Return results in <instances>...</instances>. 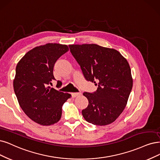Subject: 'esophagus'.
Wrapping results in <instances>:
<instances>
[{
  "mask_svg": "<svg viewBox=\"0 0 160 160\" xmlns=\"http://www.w3.org/2000/svg\"><path fill=\"white\" fill-rule=\"evenodd\" d=\"M71 95H72V98H76L77 96H78L80 95H81V93L80 92H76V93H71Z\"/></svg>",
  "mask_w": 160,
  "mask_h": 160,
  "instance_id": "obj_1",
  "label": "esophagus"
}]
</instances>
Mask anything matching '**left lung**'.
Listing matches in <instances>:
<instances>
[{"mask_svg": "<svg viewBox=\"0 0 160 160\" xmlns=\"http://www.w3.org/2000/svg\"><path fill=\"white\" fill-rule=\"evenodd\" d=\"M69 47L85 78L98 85L96 92L83 93L89 103L82 110V115L94 125L113 122L125 109L132 88L127 59L114 49L96 44H73Z\"/></svg>", "mask_w": 160, "mask_h": 160, "instance_id": "obj_1", "label": "left lung"}]
</instances>
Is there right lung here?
Wrapping results in <instances>:
<instances>
[{"instance_id": "obj_1", "label": "right lung", "mask_w": 160, "mask_h": 160, "mask_svg": "<svg viewBox=\"0 0 160 160\" xmlns=\"http://www.w3.org/2000/svg\"><path fill=\"white\" fill-rule=\"evenodd\" d=\"M68 50L67 45L49 43L29 51L17 64L13 86L18 102L29 119L41 125L60 120L62 106L71 97L49 86L55 80V62Z\"/></svg>"}]
</instances>
